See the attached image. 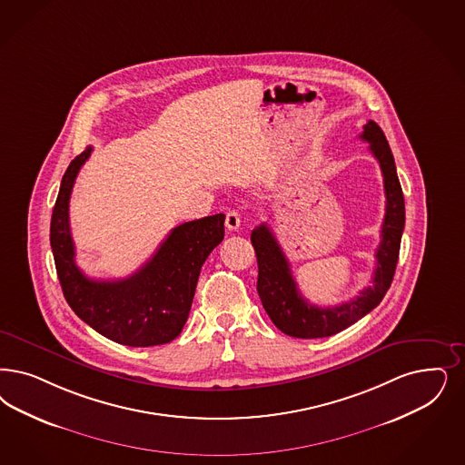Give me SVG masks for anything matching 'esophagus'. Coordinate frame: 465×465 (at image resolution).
Wrapping results in <instances>:
<instances>
[{
  "label": "esophagus",
  "mask_w": 465,
  "mask_h": 465,
  "mask_svg": "<svg viewBox=\"0 0 465 465\" xmlns=\"http://www.w3.org/2000/svg\"><path fill=\"white\" fill-rule=\"evenodd\" d=\"M241 214L237 213V211H228L226 213V228L228 230H239V226H241Z\"/></svg>",
  "instance_id": "obj_1"
}]
</instances>
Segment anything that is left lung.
I'll return each instance as SVG.
<instances>
[{
	"mask_svg": "<svg viewBox=\"0 0 465 465\" xmlns=\"http://www.w3.org/2000/svg\"><path fill=\"white\" fill-rule=\"evenodd\" d=\"M361 139L369 143L372 156L380 163L383 173L386 213L381 224V242L376 249V270L372 285L362 290L351 302L335 307H318L307 302L292 276L290 262L283 254L272 228L259 224L251 242L257 257V293L264 311L274 326L285 335L295 338L331 337L364 318L383 301L390 289L395 268L399 262L401 233L405 224V204L401 180L391 149L384 137L383 130L372 120L364 125Z\"/></svg>",
	"mask_w": 465,
	"mask_h": 465,
	"instance_id": "obj_1",
	"label": "left lung"
}]
</instances>
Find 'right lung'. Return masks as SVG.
<instances>
[{
    "instance_id": "add662e5",
    "label": "right lung",
    "mask_w": 465,
    "mask_h": 465,
    "mask_svg": "<svg viewBox=\"0 0 465 465\" xmlns=\"http://www.w3.org/2000/svg\"><path fill=\"white\" fill-rule=\"evenodd\" d=\"M87 147L66 168L56 197L49 242L58 280L72 311L99 335L128 347H153L175 340L193 307L199 272L223 241L224 214L178 224L139 272L124 280H91L75 264L68 204Z\"/></svg>"
}]
</instances>
